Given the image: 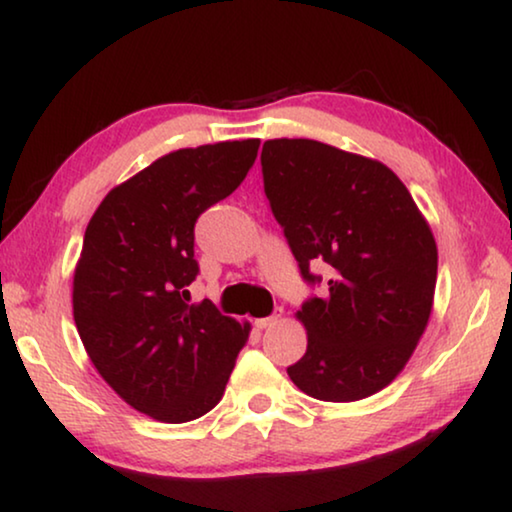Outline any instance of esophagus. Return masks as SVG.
Listing matches in <instances>:
<instances>
[{"label": "esophagus", "instance_id": "34e87169", "mask_svg": "<svg viewBox=\"0 0 512 512\" xmlns=\"http://www.w3.org/2000/svg\"><path fill=\"white\" fill-rule=\"evenodd\" d=\"M277 321H279V314H274V316H265V318H256V328L258 330H265V328H272V325H277Z\"/></svg>", "mask_w": 512, "mask_h": 512}]
</instances>
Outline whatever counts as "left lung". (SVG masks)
Wrapping results in <instances>:
<instances>
[{"mask_svg":"<svg viewBox=\"0 0 512 512\" xmlns=\"http://www.w3.org/2000/svg\"><path fill=\"white\" fill-rule=\"evenodd\" d=\"M263 187L302 279L307 353L286 369L323 402L383 390L427 328L436 242L409 189L381 161L307 138L265 140ZM325 262L329 277L310 272Z\"/></svg>","mask_w":512,"mask_h":512,"instance_id":"1","label":"left lung"}]
</instances>
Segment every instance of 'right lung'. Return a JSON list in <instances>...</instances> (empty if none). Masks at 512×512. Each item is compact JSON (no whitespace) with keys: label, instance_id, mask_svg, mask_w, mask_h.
<instances>
[{"label":"right lung","instance_id":"add662e5","mask_svg":"<svg viewBox=\"0 0 512 512\" xmlns=\"http://www.w3.org/2000/svg\"><path fill=\"white\" fill-rule=\"evenodd\" d=\"M261 140L170 152L96 207L73 274V321L96 372L161 422L205 416L224 397L249 323L189 305L194 226L240 187Z\"/></svg>","mask_w":512,"mask_h":512}]
</instances>
